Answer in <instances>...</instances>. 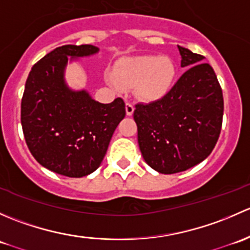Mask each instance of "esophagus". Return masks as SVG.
Segmentation results:
<instances>
[{"label":"esophagus","instance_id":"1","mask_svg":"<svg viewBox=\"0 0 250 250\" xmlns=\"http://www.w3.org/2000/svg\"><path fill=\"white\" fill-rule=\"evenodd\" d=\"M133 112H134V105L130 104V103H127L125 104V113H127V116H132Z\"/></svg>","mask_w":250,"mask_h":250}]
</instances>
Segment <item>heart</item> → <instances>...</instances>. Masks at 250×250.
<instances>
[{
  "label": "heart",
  "mask_w": 250,
  "mask_h": 250,
  "mask_svg": "<svg viewBox=\"0 0 250 250\" xmlns=\"http://www.w3.org/2000/svg\"><path fill=\"white\" fill-rule=\"evenodd\" d=\"M175 78V62L169 57L138 55L116 62L109 80L111 84L118 87H135L141 100L152 103L163 99L170 92Z\"/></svg>",
  "instance_id": "1"
}]
</instances>
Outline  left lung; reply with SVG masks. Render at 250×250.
Wrapping results in <instances>:
<instances>
[{
	"mask_svg": "<svg viewBox=\"0 0 250 250\" xmlns=\"http://www.w3.org/2000/svg\"><path fill=\"white\" fill-rule=\"evenodd\" d=\"M178 48L183 76L163 99L134 110L141 155L162 174L184 172L206 160L223 125V90L213 67L203 55Z\"/></svg>",
	"mask_w": 250,
	"mask_h": 250,
	"instance_id": "obj_1",
	"label": "left lung"
}]
</instances>
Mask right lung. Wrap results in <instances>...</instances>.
<instances>
[{
  "label": "right lung",
  "instance_id": "1",
  "mask_svg": "<svg viewBox=\"0 0 250 250\" xmlns=\"http://www.w3.org/2000/svg\"><path fill=\"white\" fill-rule=\"evenodd\" d=\"M99 52L92 44L55 48L32 66L21 99V127L35 160L52 172L82 178L99 168L125 118L121 98L102 104L65 81L67 62Z\"/></svg>",
  "mask_w": 250,
  "mask_h": 250
}]
</instances>
